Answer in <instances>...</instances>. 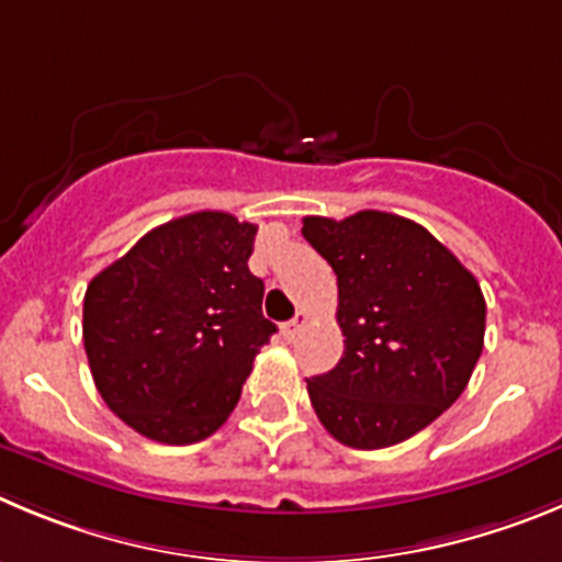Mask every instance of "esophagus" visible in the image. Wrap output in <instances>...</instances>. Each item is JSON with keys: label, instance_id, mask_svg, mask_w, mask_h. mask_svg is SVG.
<instances>
[{"label": "esophagus", "instance_id": "obj_1", "mask_svg": "<svg viewBox=\"0 0 562 562\" xmlns=\"http://www.w3.org/2000/svg\"><path fill=\"white\" fill-rule=\"evenodd\" d=\"M306 323H308L306 312H297V315L292 317V321H286L284 326H281V334H284V339H295L297 334H301V328L306 326Z\"/></svg>", "mask_w": 562, "mask_h": 562}]
</instances>
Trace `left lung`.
Segmentation results:
<instances>
[{"instance_id": "1", "label": "left lung", "mask_w": 562, "mask_h": 562, "mask_svg": "<svg viewBox=\"0 0 562 562\" xmlns=\"http://www.w3.org/2000/svg\"><path fill=\"white\" fill-rule=\"evenodd\" d=\"M303 239L337 272V368L306 379L328 435L351 449H387L440 418L485 345L480 281L424 225L359 211L303 217Z\"/></svg>"}]
</instances>
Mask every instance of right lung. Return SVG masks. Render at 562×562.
I'll list each match as a JSON object with an SVG mask.
<instances>
[{
  "mask_svg": "<svg viewBox=\"0 0 562 562\" xmlns=\"http://www.w3.org/2000/svg\"><path fill=\"white\" fill-rule=\"evenodd\" d=\"M256 225L194 211L144 234L91 278L82 345L108 409L167 446L205 440L234 412L278 331L247 270Z\"/></svg>",
  "mask_w": 562,
  "mask_h": 562,
  "instance_id": "obj_1",
  "label": "right lung"
}]
</instances>
